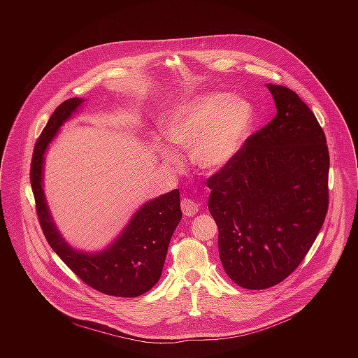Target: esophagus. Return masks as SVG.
<instances>
[{
    "label": "esophagus",
    "instance_id": "34e87169",
    "mask_svg": "<svg viewBox=\"0 0 358 358\" xmlns=\"http://www.w3.org/2000/svg\"><path fill=\"white\" fill-rule=\"evenodd\" d=\"M180 206H182L183 215H186V216H193L199 212V205L192 199H183L182 203H180Z\"/></svg>",
    "mask_w": 358,
    "mask_h": 358
}]
</instances>
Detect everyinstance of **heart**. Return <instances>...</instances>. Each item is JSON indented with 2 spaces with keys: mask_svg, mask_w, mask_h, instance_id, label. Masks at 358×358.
Here are the masks:
<instances>
[{
  "mask_svg": "<svg viewBox=\"0 0 358 358\" xmlns=\"http://www.w3.org/2000/svg\"><path fill=\"white\" fill-rule=\"evenodd\" d=\"M251 121L250 103L236 96L204 95L182 106L164 128V135L169 143L190 149L197 166L215 171L237 153ZM165 157L173 159L169 153Z\"/></svg>",
  "mask_w": 358,
  "mask_h": 358,
  "instance_id": "obj_1",
  "label": "heart"
}]
</instances>
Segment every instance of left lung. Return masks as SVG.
<instances>
[{
	"label": "left lung",
	"instance_id": "left-lung-1",
	"mask_svg": "<svg viewBox=\"0 0 358 358\" xmlns=\"http://www.w3.org/2000/svg\"><path fill=\"white\" fill-rule=\"evenodd\" d=\"M267 88L275 117L206 180L222 264L247 289L274 287L301 264L329 204L321 125L296 92Z\"/></svg>",
	"mask_w": 358,
	"mask_h": 358
}]
</instances>
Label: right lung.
I'll return each mask as SVG.
<instances>
[{
	"instance_id": "obj_1",
	"label": "right lung",
	"mask_w": 358,
	"mask_h": 358,
	"mask_svg": "<svg viewBox=\"0 0 358 358\" xmlns=\"http://www.w3.org/2000/svg\"><path fill=\"white\" fill-rule=\"evenodd\" d=\"M78 98L56 107L36 142L30 182L43 233L52 250L87 285L104 295L136 298L152 289L161 277L171 237L182 219L179 190L175 189L143 205L121 236L103 252L74 251L59 234L43 190V162L47 146L78 106Z\"/></svg>"
}]
</instances>
